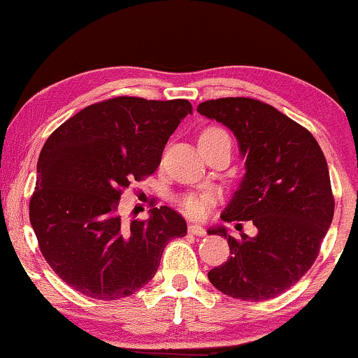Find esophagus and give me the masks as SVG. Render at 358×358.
Listing matches in <instances>:
<instances>
[{"instance_id":"obj_1","label":"esophagus","mask_w":358,"mask_h":358,"mask_svg":"<svg viewBox=\"0 0 358 358\" xmlns=\"http://www.w3.org/2000/svg\"><path fill=\"white\" fill-rule=\"evenodd\" d=\"M188 232L193 234V236H205V229L199 224H190L188 225Z\"/></svg>"}]
</instances>
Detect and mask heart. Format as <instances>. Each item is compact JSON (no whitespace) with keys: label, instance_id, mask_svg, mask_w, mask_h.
Returning <instances> with one entry per match:
<instances>
[{"label":"heart","instance_id":"b5f03b06","mask_svg":"<svg viewBox=\"0 0 358 358\" xmlns=\"http://www.w3.org/2000/svg\"><path fill=\"white\" fill-rule=\"evenodd\" d=\"M208 138H229V134L225 133L220 127H208L202 133L200 139H208ZM215 202V193L212 192H202V193H188L180 200L183 212H187L190 217H205L210 212V207Z\"/></svg>","mask_w":358,"mask_h":358}]
</instances>
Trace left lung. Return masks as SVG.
<instances>
[{"label": "left lung", "mask_w": 358, "mask_h": 358, "mask_svg": "<svg viewBox=\"0 0 358 358\" xmlns=\"http://www.w3.org/2000/svg\"><path fill=\"white\" fill-rule=\"evenodd\" d=\"M200 114L232 131L245 158V175L220 219L256 225L232 237L224 225L227 262L208 271L217 289L244 301L276 298L306 274L335 212L330 173L313 134L273 106L249 97L205 101Z\"/></svg>", "instance_id": "1"}]
</instances>
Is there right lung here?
Listing matches in <instances>:
<instances>
[{
	"label": "right lung",
	"instance_id": "1",
	"mask_svg": "<svg viewBox=\"0 0 358 358\" xmlns=\"http://www.w3.org/2000/svg\"><path fill=\"white\" fill-rule=\"evenodd\" d=\"M188 114L187 99L121 96L87 106L45 141L31 227L48 266L84 296H131L153 279L168 242L187 236V222L166 205L131 222L117 207L131 183L155 173Z\"/></svg>",
	"mask_w": 358,
	"mask_h": 358
}]
</instances>
